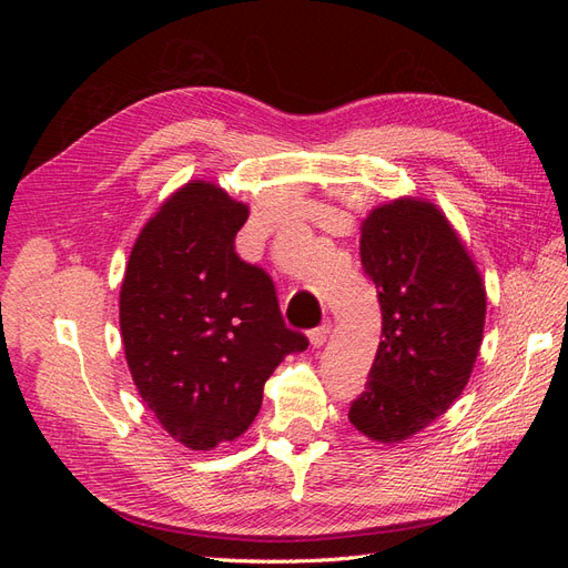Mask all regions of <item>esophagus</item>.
Here are the masks:
<instances>
[{"mask_svg": "<svg viewBox=\"0 0 568 568\" xmlns=\"http://www.w3.org/2000/svg\"><path fill=\"white\" fill-rule=\"evenodd\" d=\"M329 334H332V322L326 320L324 324L315 326V329L311 332V341H313V346H324L326 338H329Z\"/></svg>", "mask_w": 568, "mask_h": 568, "instance_id": "34e87169", "label": "esophagus"}]
</instances>
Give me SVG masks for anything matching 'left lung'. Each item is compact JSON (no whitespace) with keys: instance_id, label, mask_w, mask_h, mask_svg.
<instances>
[{"instance_id":"8db88e82","label":"left lung","mask_w":568,"mask_h":568,"mask_svg":"<svg viewBox=\"0 0 568 568\" xmlns=\"http://www.w3.org/2000/svg\"><path fill=\"white\" fill-rule=\"evenodd\" d=\"M363 272L382 305V341L348 419L398 443L440 417L464 390L484 338L486 288L434 203L398 199L363 222Z\"/></svg>"}]
</instances>
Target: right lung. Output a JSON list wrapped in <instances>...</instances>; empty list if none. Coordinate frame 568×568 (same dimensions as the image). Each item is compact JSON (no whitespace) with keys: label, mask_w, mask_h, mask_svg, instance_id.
Returning <instances> with one entry per match:
<instances>
[{"label":"right lung","mask_w":568,"mask_h":568,"mask_svg":"<svg viewBox=\"0 0 568 568\" xmlns=\"http://www.w3.org/2000/svg\"><path fill=\"white\" fill-rule=\"evenodd\" d=\"M248 209L194 180L153 215L130 253L120 332L136 390L192 450L242 436L263 386L307 336L284 324L270 274L239 257Z\"/></svg>","instance_id":"right-lung-1"}]
</instances>
